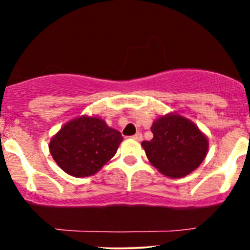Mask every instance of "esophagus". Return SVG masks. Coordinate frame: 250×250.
<instances>
[{
    "mask_svg": "<svg viewBox=\"0 0 250 250\" xmlns=\"http://www.w3.org/2000/svg\"><path fill=\"white\" fill-rule=\"evenodd\" d=\"M132 138L136 141H142V138H143V136H142L141 132H136V134L134 136H131Z\"/></svg>",
    "mask_w": 250,
    "mask_h": 250,
    "instance_id": "obj_1",
    "label": "esophagus"
}]
</instances>
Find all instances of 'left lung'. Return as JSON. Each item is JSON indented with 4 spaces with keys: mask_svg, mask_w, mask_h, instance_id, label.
<instances>
[{
    "mask_svg": "<svg viewBox=\"0 0 250 250\" xmlns=\"http://www.w3.org/2000/svg\"><path fill=\"white\" fill-rule=\"evenodd\" d=\"M153 138L143 141L151 164L169 178H182L197 168L208 152V138L189 120L178 114L153 122Z\"/></svg>",
    "mask_w": 250,
    "mask_h": 250,
    "instance_id": "1",
    "label": "left lung"
}]
</instances>
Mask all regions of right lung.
Wrapping results in <instances>:
<instances>
[{"label":"right lung","mask_w":250,"mask_h":250,"mask_svg":"<svg viewBox=\"0 0 250 250\" xmlns=\"http://www.w3.org/2000/svg\"><path fill=\"white\" fill-rule=\"evenodd\" d=\"M121 132L99 118L82 116L63 125L52 138L49 151L65 173L76 178L90 176L116 153Z\"/></svg>","instance_id":"obj_1"}]
</instances>
